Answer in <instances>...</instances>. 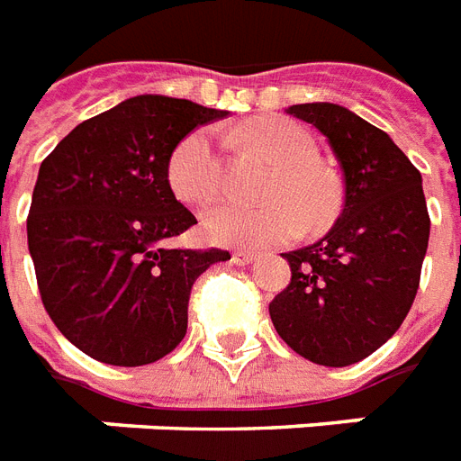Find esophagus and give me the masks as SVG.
<instances>
[{"mask_svg":"<svg viewBox=\"0 0 461 461\" xmlns=\"http://www.w3.org/2000/svg\"><path fill=\"white\" fill-rule=\"evenodd\" d=\"M231 261L239 263V266L254 263L256 261V251H249V249H244V251H234V254H231Z\"/></svg>","mask_w":461,"mask_h":461,"instance_id":"obj_1","label":"esophagus"}]
</instances>
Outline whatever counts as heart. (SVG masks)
Instances as JSON below:
<instances>
[{
  "label": "heart",
  "instance_id": "obj_1",
  "mask_svg": "<svg viewBox=\"0 0 461 461\" xmlns=\"http://www.w3.org/2000/svg\"><path fill=\"white\" fill-rule=\"evenodd\" d=\"M241 140L258 147L273 161L258 205L222 203L207 210L203 230L217 244H285L307 230H329L340 215V184L331 168L316 159V142L307 130L285 118H268L241 130ZM167 181L178 200L205 205L224 181V161L210 130H193L167 161Z\"/></svg>",
  "mask_w": 461,
  "mask_h": 461
}]
</instances>
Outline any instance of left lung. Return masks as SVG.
<instances>
[{"mask_svg": "<svg viewBox=\"0 0 461 461\" xmlns=\"http://www.w3.org/2000/svg\"><path fill=\"white\" fill-rule=\"evenodd\" d=\"M324 132L346 203L321 241L283 254L290 283L268 304L280 339L326 367H346L392 339L416 300L430 217L420 171L384 130L336 104L290 105Z\"/></svg>", "mask_w": 461, "mask_h": 461, "instance_id": "8db88e82", "label": "left lung"}]
</instances>
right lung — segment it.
<instances>
[{
	"instance_id": "obj_1",
	"label": "right lung",
	"mask_w": 461,
	"mask_h": 461,
	"mask_svg": "<svg viewBox=\"0 0 461 461\" xmlns=\"http://www.w3.org/2000/svg\"><path fill=\"white\" fill-rule=\"evenodd\" d=\"M222 118L185 98H128L79 122L41 164L26 220L41 300L98 363L140 367L168 356L188 329L193 283L230 258L168 246L198 224L168 185V154Z\"/></svg>"
}]
</instances>
